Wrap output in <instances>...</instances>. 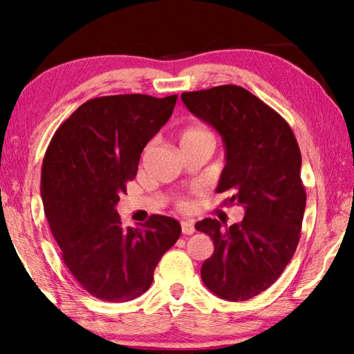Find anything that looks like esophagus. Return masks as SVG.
<instances>
[{
	"label": "esophagus",
	"instance_id": "esophagus-1",
	"mask_svg": "<svg viewBox=\"0 0 354 354\" xmlns=\"http://www.w3.org/2000/svg\"><path fill=\"white\" fill-rule=\"evenodd\" d=\"M182 232L185 234H192L195 232V227L192 221H182Z\"/></svg>",
	"mask_w": 354,
	"mask_h": 354
}]
</instances>
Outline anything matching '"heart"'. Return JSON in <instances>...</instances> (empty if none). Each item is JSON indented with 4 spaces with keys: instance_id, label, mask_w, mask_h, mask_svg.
I'll list each match as a JSON object with an SVG mask.
<instances>
[{
    "instance_id": "obj_1",
    "label": "heart",
    "mask_w": 354,
    "mask_h": 354,
    "mask_svg": "<svg viewBox=\"0 0 354 354\" xmlns=\"http://www.w3.org/2000/svg\"><path fill=\"white\" fill-rule=\"evenodd\" d=\"M214 142V135L204 127H200V125H191V127H186L182 135H180V144H198V142ZM187 203L186 201H180V207H186Z\"/></svg>"
}]
</instances>
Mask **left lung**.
<instances>
[{"label":"left lung","instance_id":"obj_1","mask_svg":"<svg viewBox=\"0 0 354 354\" xmlns=\"http://www.w3.org/2000/svg\"><path fill=\"white\" fill-rule=\"evenodd\" d=\"M182 101L221 135L225 167L216 192L245 210L230 227L212 218L195 224L215 245L201 266L203 283L223 300H248L280 277L300 241V148L283 118L241 86L183 92Z\"/></svg>","mask_w":354,"mask_h":354}]
</instances>
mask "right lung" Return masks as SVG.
<instances>
[{"label":"right lung","instance_id":"1","mask_svg":"<svg viewBox=\"0 0 354 354\" xmlns=\"http://www.w3.org/2000/svg\"><path fill=\"white\" fill-rule=\"evenodd\" d=\"M176 101L140 93L92 98L60 125L45 153L41 195L51 233L74 279L103 301L142 295L182 233L174 218L151 215L124 227L116 212L140 153Z\"/></svg>","mask_w":354,"mask_h":354}]
</instances>
